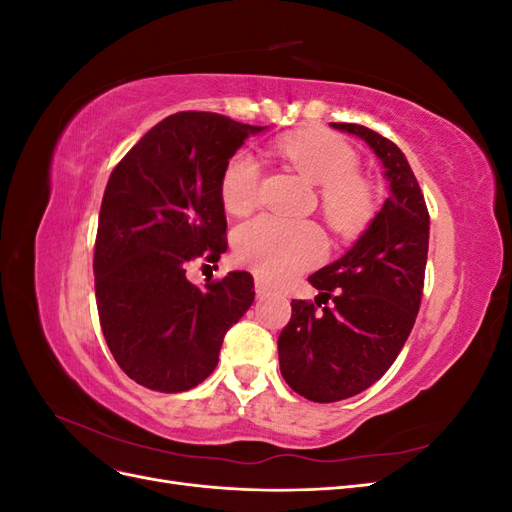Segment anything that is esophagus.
I'll return each mask as SVG.
<instances>
[{
    "instance_id": "1",
    "label": "esophagus",
    "mask_w": 512,
    "mask_h": 512,
    "mask_svg": "<svg viewBox=\"0 0 512 512\" xmlns=\"http://www.w3.org/2000/svg\"><path fill=\"white\" fill-rule=\"evenodd\" d=\"M256 294H258V297H269L271 288H269L265 282H262V280H256Z\"/></svg>"
}]
</instances>
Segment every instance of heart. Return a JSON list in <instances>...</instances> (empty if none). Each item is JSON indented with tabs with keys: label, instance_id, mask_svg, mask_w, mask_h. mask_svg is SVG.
<instances>
[{
	"label": "heart",
	"instance_id": "heart-1",
	"mask_svg": "<svg viewBox=\"0 0 512 512\" xmlns=\"http://www.w3.org/2000/svg\"><path fill=\"white\" fill-rule=\"evenodd\" d=\"M280 156L307 181L320 185V203L329 224L339 232H359L376 213V194L356 175L359 156L331 132H305L286 136L277 143ZM260 166L254 156L239 151L232 156L220 179L222 203L230 213H247L258 203ZM327 241L318 226L309 222H286L260 215L237 230V254L260 277L271 282L314 265Z\"/></svg>",
	"mask_w": 512,
	"mask_h": 512
}]
</instances>
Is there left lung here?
I'll return each instance as SVG.
<instances>
[{
  "mask_svg": "<svg viewBox=\"0 0 512 512\" xmlns=\"http://www.w3.org/2000/svg\"><path fill=\"white\" fill-rule=\"evenodd\" d=\"M329 126L376 153L389 198L344 256L307 277L325 307L318 313L314 303L292 301L277 339L284 380L318 404L359 395L393 365L421 305L429 247L427 205L401 149L356 123Z\"/></svg>",
  "mask_w": 512,
  "mask_h": 512,
  "instance_id": "8db88e82",
  "label": "left lung"
}]
</instances>
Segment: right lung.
Segmentation results:
<instances>
[{
    "instance_id": "right-lung-1",
    "label": "right lung",
    "mask_w": 512,
    "mask_h": 512,
    "mask_svg": "<svg viewBox=\"0 0 512 512\" xmlns=\"http://www.w3.org/2000/svg\"><path fill=\"white\" fill-rule=\"evenodd\" d=\"M247 126L218 113L162 119L106 183L96 254V303L117 365L160 393L190 391L218 365L226 331L254 303V277L230 271L194 286V260L226 252L220 179Z\"/></svg>"
}]
</instances>
